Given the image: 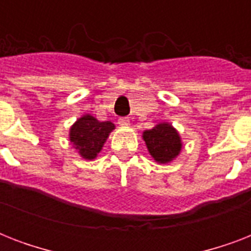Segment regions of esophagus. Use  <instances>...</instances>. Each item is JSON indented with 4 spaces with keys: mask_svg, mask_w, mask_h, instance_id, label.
Returning <instances> with one entry per match:
<instances>
[{
    "mask_svg": "<svg viewBox=\"0 0 251 251\" xmlns=\"http://www.w3.org/2000/svg\"><path fill=\"white\" fill-rule=\"evenodd\" d=\"M118 125L122 126V127H127L130 125V120L127 117H122L118 120Z\"/></svg>",
    "mask_w": 251,
    "mask_h": 251,
    "instance_id": "obj_1",
    "label": "esophagus"
}]
</instances>
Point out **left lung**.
Wrapping results in <instances>:
<instances>
[{"label": "left lung", "mask_w": 251, "mask_h": 251, "mask_svg": "<svg viewBox=\"0 0 251 251\" xmlns=\"http://www.w3.org/2000/svg\"><path fill=\"white\" fill-rule=\"evenodd\" d=\"M142 138L150 155L157 164L172 163L182 150L181 135L171 122H159L152 129L145 130Z\"/></svg>", "instance_id": "8db88e82"}]
</instances>
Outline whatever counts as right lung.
Masks as SVG:
<instances>
[{
  "label": "right lung",
  "instance_id": "obj_1",
  "mask_svg": "<svg viewBox=\"0 0 251 251\" xmlns=\"http://www.w3.org/2000/svg\"><path fill=\"white\" fill-rule=\"evenodd\" d=\"M114 129L113 122L99 121L92 114L86 113L70 126L69 141L82 159L92 161L98 157Z\"/></svg>",
  "mask_w": 251,
  "mask_h": 251
}]
</instances>
